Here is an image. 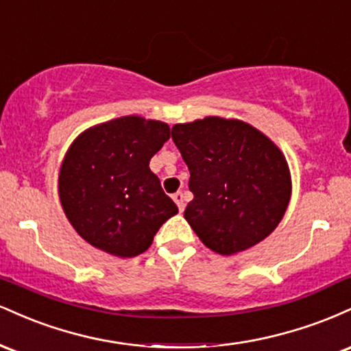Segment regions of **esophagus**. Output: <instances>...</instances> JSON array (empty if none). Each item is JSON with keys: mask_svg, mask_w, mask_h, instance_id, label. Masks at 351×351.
<instances>
[{"mask_svg": "<svg viewBox=\"0 0 351 351\" xmlns=\"http://www.w3.org/2000/svg\"><path fill=\"white\" fill-rule=\"evenodd\" d=\"M173 201H175L176 206H178L180 211H183V209H184V196H183V193H181V191L175 193V195H173Z\"/></svg>", "mask_w": 351, "mask_h": 351, "instance_id": "34e87169", "label": "esophagus"}]
</instances>
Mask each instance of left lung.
<instances>
[{"label":"left lung","instance_id":"8db88e82","mask_svg":"<svg viewBox=\"0 0 351 351\" xmlns=\"http://www.w3.org/2000/svg\"><path fill=\"white\" fill-rule=\"evenodd\" d=\"M171 138L195 196L184 217L206 247L231 256L271 234L291 199V173L267 136L241 120L206 117L175 125Z\"/></svg>","mask_w":351,"mask_h":351}]
</instances>
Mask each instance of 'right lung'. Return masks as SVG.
I'll return each instance as SVG.
<instances>
[{"mask_svg": "<svg viewBox=\"0 0 351 351\" xmlns=\"http://www.w3.org/2000/svg\"><path fill=\"white\" fill-rule=\"evenodd\" d=\"M168 138L167 123L130 115L88 128L71 145L59 198L88 244L112 256H138L178 213L150 170L152 156Z\"/></svg>", "mask_w": 351, "mask_h": 351, "instance_id": "1", "label": "right lung"}]
</instances>
